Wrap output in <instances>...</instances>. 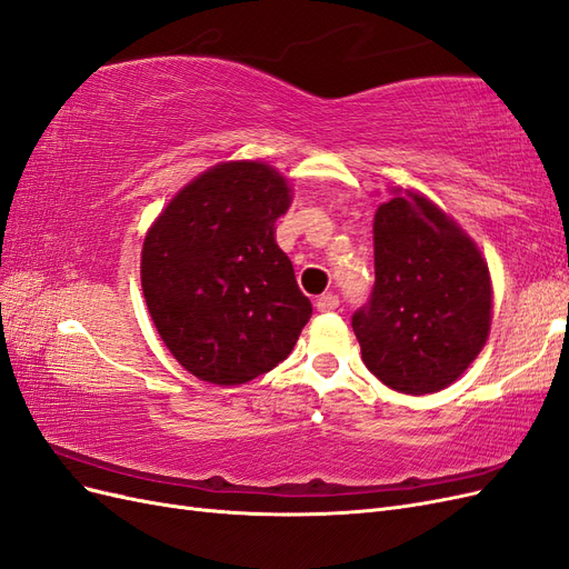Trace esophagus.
Returning <instances> with one entry per match:
<instances>
[{
  "label": "esophagus",
  "mask_w": 569,
  "mask_h": 569,
  "mask_svg": "<svg viewBox=\"0 0 569 569\" xmlns=\"http://www.w3.org/2000/svg\"><path fill=\"white\" fill-rule=\"evenodd\" d=\"M316 308H318L320 313L337 311V308H339V297H337V295H322V297H318Z\"/></svg>",
  "instance_id": "1"
}]
</instances>
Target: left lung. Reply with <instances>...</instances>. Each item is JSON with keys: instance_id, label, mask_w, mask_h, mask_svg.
Returning <instances> with one entry per match:
<instances>
[{"instance_id": "8db88e82", "label": "left lung", "mask_w": 569, "mask_h": 569, "mask_svg": "<svg viewBox=\"0 0 569 569\" xmlns=\"http://www.w3.org/2000/svg\"><path fill=\"white\" fill-rule=\"evenodd\" d=\"M393 192L375 213V287L351 325L377 380L422 396L453 385L487 343L491 278L439 206Z\"/></svg>"}]
</instances>
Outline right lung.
<instances>
[{
    "instance_id": "1",
    "label": "right lung",
    "mask_w": 569,
    "mask_h": 569,
    "mask_svg": "<svg viewBox=\"0 0 569 569\" xmlns=\"http://www.w3.org/2000/svg\"><path fill=\"white\" fill-rule=\"evenodd\" d=\"M287 180L261 161L206 170L153 220L142 247L149 316L178 363L234 387L291 353L313 313L274 242Z\"/></svg>"
}]
</instances>
